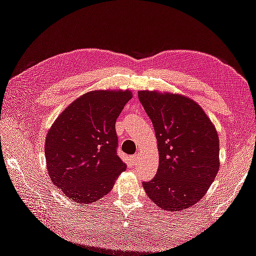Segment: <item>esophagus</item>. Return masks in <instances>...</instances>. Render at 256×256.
I'll use <instances>...</instances> for the list:
<instances>
[{
  "label": "esophagus",
  "instance_id": "obj_1",
  "mask_svg": "<svg viewBox=\"0 0 256 256\" xmlns=\"http://www.w3.org/2000/svg\"><path fill=\"white\" fill-rule=\"evenodd\" d=\"M131 161H132L134 164H136V162L138 161V154H132V156H131Z\"/></svg>",
  "mask_w": 256,
  "mask_h": 256
}]
</instances>
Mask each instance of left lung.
<instances>
[{"label":"left lung","mask_w":256,"mask_h":256,"mask_svg":"<svg viewBox=\"0 0 256 256\" xmlns=\"http://www.w3.org/2000/svg\"><path fill=\"white\" fill-rule=\"evenodd\" d=\"M157 138L159 166L143 188L168 212H182L206 194L220 168L219 136L194 100L168 92L138 90Z\"/></svg>","instance_id":"obj_1"}]
</instances>
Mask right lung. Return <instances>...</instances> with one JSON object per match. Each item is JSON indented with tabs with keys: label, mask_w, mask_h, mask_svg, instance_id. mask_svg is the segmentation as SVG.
I'll use <instances>...</instances> for the list:
<instances>
[{
	"label": "right lung",
	"mask_w": 256,
	"mask_h": 256,
	"mask_svg": "<svg viewBox=\"0 0 256 256\" xmlns=\"http://www.w3.org/2000/svg\"><path fill=\"white\" fill-rule=\"evenodd\" d=\"M131 98L130 90L85 92L65 108L48 130V174L74 202L92 204L104 198L126 170L116 154L115 122Z\"/></svg>",
	"instance_id": "add662e5"
}]
</instances>
